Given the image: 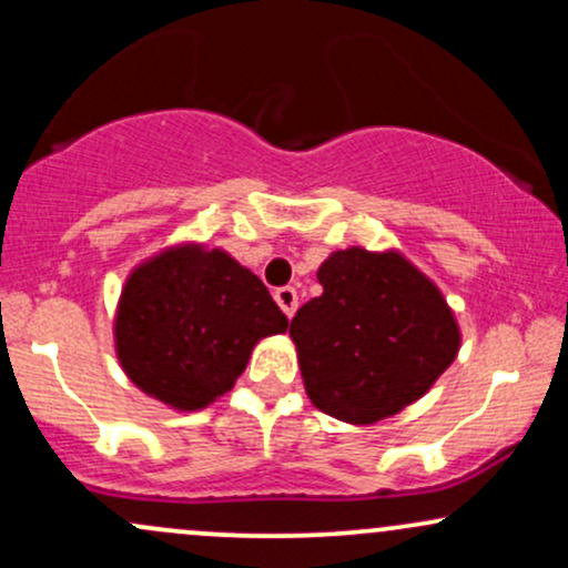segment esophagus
Here are the masks:
<instances>
[{
	"label": "esophagus",
	"instance_id": "obj_1",
	"mask_svg": "<svg viewBox=\"0 0 568 568\" xmlns=\"http://www.w3.org/2000/svg\"><path fill=\"white\" fill-rule=\"evenodd\" d=\"M275 302L280 304V310L285 312V317H293L298 310V293L296 288H291V285H285V288H277L275 291Z\"/></svg>",
	"mask_w": 568,
	"mask_h": 568
}]
</instances>
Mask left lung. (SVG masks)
Instances as JSON below:
<instances>
[{
  "instance_id": "obj_1",
  "label": "left lung",
  "mask_w": 568,
  "mask_h": 568,
  "mask_svg": "<svg viewBox=\"0 0 568 568\" xmlns=\"http://www.w3.org/2000/svg\"><path fill=\"white\" fill-rule=\"evenodd\" d=\"M323 293L291 321L312 406L374 425L419 400L454 363L462 334L438 285L397 251L347 247L317 270Z\"/></svg>"
}]
</instances>
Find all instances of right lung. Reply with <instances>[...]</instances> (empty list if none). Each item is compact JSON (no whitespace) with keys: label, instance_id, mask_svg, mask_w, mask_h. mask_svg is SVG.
<instances>
[{"label":"right lung","instance_id":"right-lung-1","mask_svg":"<svg viewBox=\"0 0 568 568\" xmlns=\"http://www.w3.org/2000/svg\"><path fill=\"white\" fill-rule=\"evenodd\" d=\"M285 328L288 317L251 270L221 247L184 243L128 275L114 349L141 393L197 410L230 393L253 347Z\"/></svg>","mask_w":568,"mask_h":568}]
</instances>
